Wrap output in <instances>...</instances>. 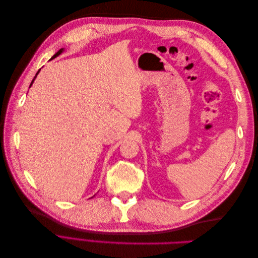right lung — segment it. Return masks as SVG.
Wrapping results in <instances>:
<instances>
[{
  "label": "right lung",
  "instance_id": "add662e5",
  "mask_svg": "<svg viewBox=\"0 0 258 258\" xmlns=\"http://www.w3.org/2000/svg\"><path fill=\"white\" fill-rule=\"evenodd\" d=\"M63 50H64V48H61V49H59V50H58V51H57L56 53H54V54H53V56H52V58H51V59H53V58H56V57H58V56H59V54H61V53H62V51H63ZM51 59H50V60H51ZM40 70H41V69H40ZM40 70H38V72H40ZM38 72H37V73H36V75L34 76V79H33V81H32V82H31V84H30V87H31V86H32V84H33L34 80L36 79V76H37Z\"/></svg>",
  "mask_w": 258,
  "mask_h": 258
}]
</instances>
